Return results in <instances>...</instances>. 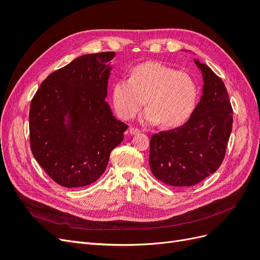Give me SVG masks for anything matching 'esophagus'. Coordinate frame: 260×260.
I'll use <instances>...</instances> for the list:
<instances>
[{"mask_svg":"<svg viewBox=\"0 0 260 260\" xmlns=\"http://www.w3.org/2000/svg\"><path fill=\"white\" fill-rule=\"evenodd\" d=\"M129 133L130 135H138V133H140V130L138 129V128H133V127H131L130 129H129Z\"/></svg>","mask_w":260,"mask_h":260,"instance_id":"obj_1","label":"esophagus"}]
</instances>
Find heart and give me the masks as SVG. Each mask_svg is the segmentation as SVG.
<instances>
[{
	"label": "heart",
	"instance_id": "b5f03b06",
	"mask_svg": "<svg viewBox=\"0 0 260 260\" xmlns=\"http://www.w3.org/2000/svg\"><path fill=\"white\" fill-rule=\"evenodd\" d=\"M198 86L193 78L159 61H145L130 70L129 79L117 80L112 89L116 113L130 120L143 106L140 116L145 123L162 122L175 127L184 122L193 112Z\"/></svg>",
	"mask_w": 260,
	"mask_h": 260
}]
</instances>
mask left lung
<instances>
[{
  "label": "left lung",
  "mask_w": 260,
  "mask_h": 260,
  "mask_svg": "<svg viewBox=\"0 0 260 260\" xmlns=\"http://www.w3.org/2000/svg\"><path fill=\"white\" fill-rule=\"evenodd\" d=\"M203 76V94L190 119L178 128L153 135L149 167L170 186H192L219 168L232 131V107L223 81L194 59Z\"/></svg>",
  "instance_id": "8db88e82"
}]
</instances>
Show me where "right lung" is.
Masks as SVG:
<instances>
[{
	"mask_svg": "<svg viewBox=\"0 0 260 260\" xmlns=\"http://www.w3.org/2000/svg\"><path fill=\"white\" fill-rule=\"evenodd\" d=\"M115 52L86 54L55 70L39 86L29 112L30 147L51 179L89 185L104 174L128 125L106 102Z\"/></svg>",
	"mask_w": 260,
	"mask_h": 260,
	"instance_id": "right-lung-1",
	"label": "right lung"
}]
</instances>
